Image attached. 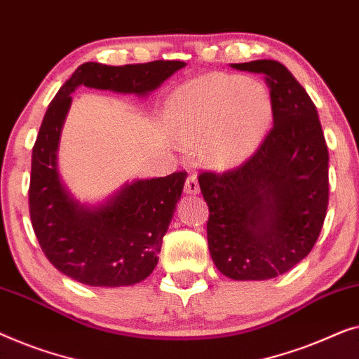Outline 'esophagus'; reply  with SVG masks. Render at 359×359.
I'll return each mask as SVG.
<instances>
[{
	"mask_svg": "<svg viewBox=\"0 0 359 359\" xmlns=\"http://www.w3.org/2000/svg\"><path fill=\"white\" fill-rule=\"evenodd\" d=\"M184 191L187 195L200 194V185H198V179H196V175H189V179L185 182Z\"/></svg>",
	"mask_w": 359,
	"mask_h": 359,
	"instance_id": "esophagus-1",
	"label": "esophagus"
}]
</instances>
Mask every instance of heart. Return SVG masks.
<instances>
[{
  "label": "heart",
  "instance_id": "b5f03b06",
  "mask_svg": "<svg viewBox=\"0 0 359 359\" xmlns=\"http://www.w3.org/2000/svg\"><path fill=\"white\" fill-rule=\"evenodd\" d=\"M271 97L259 81L210 74L185 84L174 99L175 128L182 141H203V154L216 168L241 163L264 138L271 122Z\"/></svg>",
  "mask_w": 359,
  "mask_h": 359
}]
</instances>
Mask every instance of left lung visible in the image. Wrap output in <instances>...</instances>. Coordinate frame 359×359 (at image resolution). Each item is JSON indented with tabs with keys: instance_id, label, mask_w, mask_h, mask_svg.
Returning <instances> with one entry per match:
<instances>
[{
	"instance_id": "8db88e82",
	"label": "left lung",
	"mask_w": 359,
	"mask_h": 359,
	"mask_svg": "<svg viewBox=\"0 0 359 359\" xmlns=\"http://www.w3.org/2000/svg\"><path fill=\"white\" fill-rule=\"evenodd\" d=\"M231 67L265 74L273 128L241 168L203 172L198 184L216 269L262 281L286 273L314 247L329 205V149L316 105L290 69L273 60Z\"/></svg>"
}]
</instances>
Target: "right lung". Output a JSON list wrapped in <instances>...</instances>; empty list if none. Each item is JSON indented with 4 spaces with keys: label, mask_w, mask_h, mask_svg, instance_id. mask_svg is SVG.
I'll return each instance as SVG.
<instances>
[{
    "label": "right lung",
    "mask_w": 359,
    "mask_h": 359,
    "mask_svg": "<svg viewBox=\"0 0 359 359\" xmlns=\"http://www.w3.org/2000/svg\"><path fill=\"white\" fill-rule=\"evenodd\" d=\"M184 62L107 67L84 63L50 102L32 149L29 210L42 250L55 269L89 286H131L153 273L187 172L136 179L99 203L79 201L60 174L58 151L72 94L79 86L148 97Z\"/></svg>",
    "instance_id": "add662e5"
}]
</instances>
